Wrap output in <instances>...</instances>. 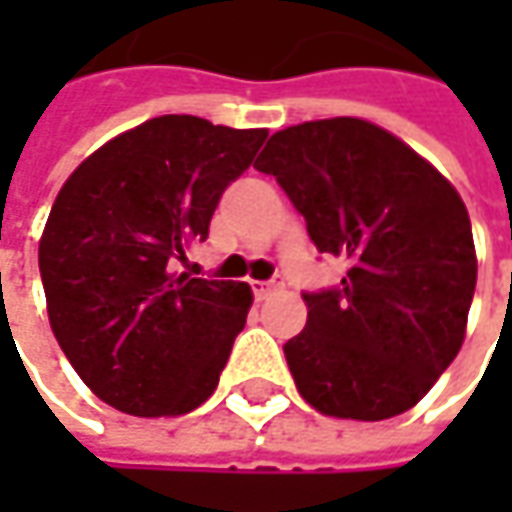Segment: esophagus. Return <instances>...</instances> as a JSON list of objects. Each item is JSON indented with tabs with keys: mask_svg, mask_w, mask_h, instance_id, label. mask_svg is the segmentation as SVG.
<instances>
[{
	"mask_svg": "<svg viewBox=\"0 0 512 512\" xmlns=\"http://www.w3.org/2000/svg\"><path fill=\"white\" fill-rule=\"evenodd\" d=\"M282 287V279H270V282H253V296L262 302V299H267L273 290H279Z\"/></svg>",
	"mask_w": 512,
	"mask_h": 512,
	"instance_id": "34e87169",
	"label": "esophagus"
}]
</instances>
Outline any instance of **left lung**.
Instances as JSON below:
<instances>
[{
	"mask_svg": "<svg viewBox=\"0 0 512 512\" xmlns=\"http://www.w3.org/2000/svg\"><path fill=\"white\" fill-rule=\"evenodd\" d=\"M256 170L276 176L342 285L305 293L285 344L302 399L336 419L382 422L436 384L464 342L476 290L470 216L456 187L364 119H319L270 136Z\"/></svg>",
	"mask_w": 512,
	"mask_h": 512,
	"instance_id": "left-lung-1",
	"label": "left lung"
}]
</instances>
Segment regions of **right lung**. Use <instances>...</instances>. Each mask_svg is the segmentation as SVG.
<instances>
[{
  "label": "right lung",
  "instance_id": "obj_1",
  "mask_svg": "<svg viewBox=\"0 0 512 512\" xmlns=\"http://www.w3.org/2000/svg\"><path fill=\"white\" fill-rule=\"evenodd\" d=\"M267 130L159 116L70 173L39 242L53 336L79 379L130 416H182L210 399L242 333L245 282L179 273Z\"/></svg>",
  "mask_w": 512,
  "mask_h": 512
}]
</instances>
